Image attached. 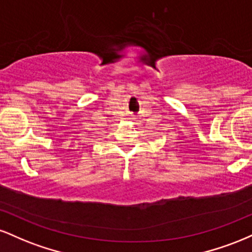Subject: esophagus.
<instances>
[{"instance_id": "obj_1", "label": "esophagus", "mask_w": 252, "mask_h": 252, "mask_svg": "<svg viewBox=\"0 0 252 252\" xmlns=\"http://www.w3.org/2000/svg\"><path fill=\"white\" fill-rule=\"evenodd\" d=\"M126 118H128L129 121H132V120H135V116L132 114H128V116H126Z\"/></svg>"}]
</instances>
